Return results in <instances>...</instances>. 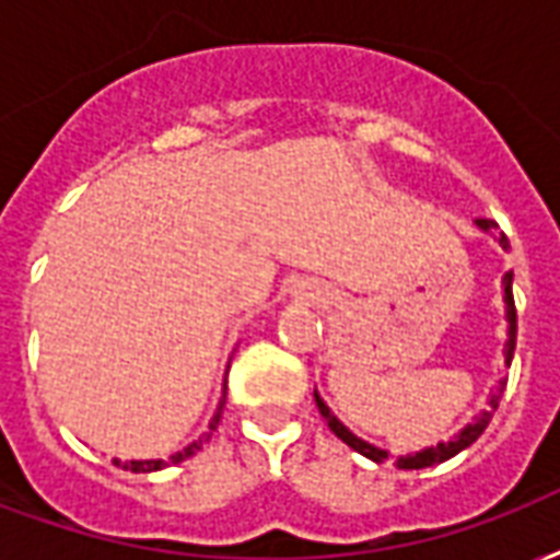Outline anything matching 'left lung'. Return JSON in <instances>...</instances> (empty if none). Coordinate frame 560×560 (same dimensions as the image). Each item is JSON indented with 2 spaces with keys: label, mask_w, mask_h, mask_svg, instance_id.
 <instances>
[{
  "label": "left lung",
  "mask_w": 560,
  "mask_h": 560,
  "mask_svg": "<svg viewBox=\"0 0 560 560\" xmlns=\"http://www.w3.org/2000/svg\"><path fill=\"white\" fill-rule=\"evenodd\" d=\"M476 225H479L481 232L485 234H493L499 241V246L502 249H508V237L502 232H497V223L493 220H476ZM511 284H514V272H505L502 276V302H505V319H508V340H505V366H511V358H514V347H517V311H514V293H511ZM502 390H505V378H499L497 390L490 394L488 399V408L479 413V417H472V422H467L464 429H460L452 441L446 443H438V446H425V450L420 452H408V455H399L396 458V467L399 469H422V467H434V464H443V460L455 458L460 450H467L469 443L479 441V434L488 429L490 417H493V411L499 408V399H502ZM314 399H317V408L319 413L326 417L328 429L340 438V441L347 443V446H352L355 452H361L364 458L375 460V464H384L387 460V450H382V446H375V443H366L364 438H358V434H352L343 425V422L337 420L335 413H331V408H328L326 402H323V396L314 390Z\"/></svg>",
  "instance_id": "1"
}]
</instances>
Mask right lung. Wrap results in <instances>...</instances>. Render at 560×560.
Returning <instances> with one entry per match:
<instances>
[{"label": "right lung", "mask_w": 560, "mask_h": 560, "mask_svg": "<svg viewBox=\"0 0 560 560\" xmlns=\"http://www.w3.org/2000/svg\"><path fill=\"white\" fill-rule=\"evenodd\" d=\"M223 405H225V390H223V399H220V405H217V413L211 417V422H208V432L199 438V441L187 443L185 450L176 452V455H170V458H152V460H126L122 464V469H131V472H155V469H164L170 467V464H178V460L190 458V455H196V452L202 450V443H208V438H211V432H217V425H220V417H223ZM119 464V460H117Z\"/></svg>", "instance_id": "right-lung-1"}]
</instances>
